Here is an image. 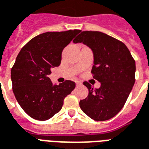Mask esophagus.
<instances>
[{"instance_id":"obj_1","label":"esophagus","mask_w":149,"mask_h":149,"mask_svg":"<svg viewBox=\"0 0 149 149\" xmlns=\"http://www.w3.org/2000/svg\"><path fill=\"white\" fill-rule=\"evenodd\" d=\"M75 83H76V86H82V83H81L80 81H75Z\"/></svg>"}]
</instances>
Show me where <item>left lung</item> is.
<instances>
[{
    "mask_svg": "<svg viewBox=\"0 0 149 149\" xmlns=\"http://www.w3.org/2000/svg\"><path fill=\"white\" fill-rule=\"evenodd\" d=\"M91 49L93 78L101 86L94 90L90 83L86 99L80 100L84 113L96 121L111 119L120 112L135 83L136 63L129 49L122 42L99 31H83L74 41Z\"/></svg>",
    "mask_w": 149,
    "mask_h": 149,
    "instance_id": "8db88e82",
    "label": "left lung"
}]
</instances>
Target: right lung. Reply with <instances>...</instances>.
<instances>
[{
	"mask_svg": "<svg viewBox=\"0 0 149 149\" xmlns=\"http://www.w3.org/2000/svg\"><path fill=\"white\" fill-rule=\"evenodd\" d=\"M80 33L79 29L46 32L23 46L11 69L13 91L19 105L37 120H47L62 109L63 100L75 87L66 80L53 85L50 69L58 66L63 49Z\"/></svg>",
	"mask_w": 149,
	"mask_h": 149,
	"instance_id": "add662e5",
	"label": "right lung"
}]
</instances>
